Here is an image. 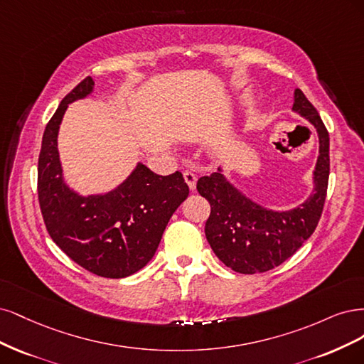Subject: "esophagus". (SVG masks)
Masks as SVG:
<instances>
[{"instance_id": "obj_1", "label": "esophagus", "mask_w": 364, "mask_h": 364, "mask_svg": "<svg viewBox=\"0 0 364 364\" xmlns=\"http://www.w3.org/2000/svg\"><path fill=\"white\" fill-rule=\"evenodd\" d=\"M183 177H184V181L187 183V186H189V189L195 191V187H196V175L192 171H184L183 172Z\"/></svg>"}]
</instances>
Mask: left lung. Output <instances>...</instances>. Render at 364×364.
<instances>
[{"mask_svg": "<svg viewBox=\"0 0 364 364\" xmlns=\"http://www.w3.org/2000/svg\"><path fill=\"white\" fill-rule=\"evenodd\" d=\"M293 110L307 118L319 134L314 192L302 205L289 212L266 210L234 189L220 171L196 183L199 195L210 203L205 237L218 259L234 272L271 271L295 254L318 227L330 177V136L318 110L299 89Z\"/></svg>", "mask_w": 364, "mask_h": 364, "instance_id": "obj_1", "label": "left lung"}]
</instances>
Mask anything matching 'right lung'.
I'll use <instances>...</instances> for the list:
<instances>
[{"label":"right lung","instance_id":"right-lung-1","mask_svg":"<svg viewBox=\"0 0 364 364\" xmlns=\"http://www.w3.org/2000/svg\"><path fill=\"white\" fill-rule=\"evenodd\" d=\"M93 89L86 77L62 100L42 137L38 196L46 231L69 259L104 278H124L154 255L171 216L189 195L181 172L157 175L139 163L118 189L80 196L63 183L57 134L68 104Z\"/></svg>","mask_w":364,"mask_h":364}]
</instances>
